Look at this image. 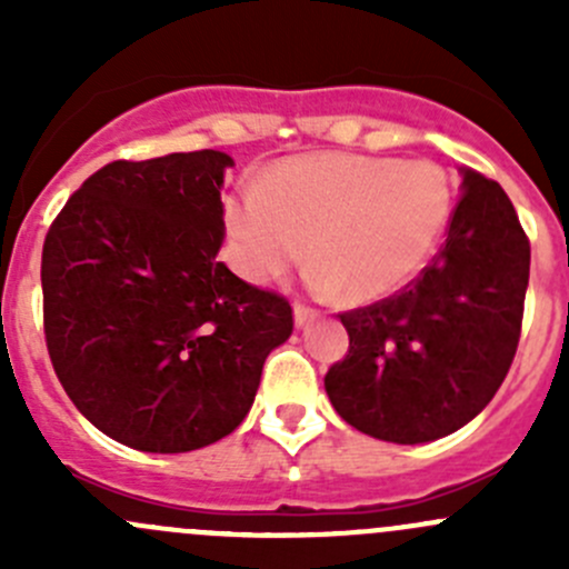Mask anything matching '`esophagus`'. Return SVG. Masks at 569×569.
<instances>
[{"instance_id": "34e87169", "label": "esophagus", "mask_w": 569, "mask_h": 569, "mask_svg": "<svg viewBox=\"0 0 569 569\" xmlns=\"http://www.w3.org/2000/svg\"><path fill=\"white\" fill-rule=\"evenodd\" d=\"M313 317H317V311H313V308L300 306V302H297V306H295V325L297 327H306Z\"/></svg>"}]
</instances>
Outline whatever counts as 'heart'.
Listing matches in <instances>:
<instances>
[{"mask_svg":"<svg viewBox=\"0 0 569 569\" xmlns=\"http://www.w3.org/2000/svg\"><path fill=\"white\" fill-rule=\"evenodd\" d=\"M455 214V181L429 159L306 153L274 164L261 189L226 203L237 269L267 283L300 263L321 295L352 302L393 295L416 278Z\"/></svg>","mask_w":569,"mask_h":569,"instance_id":"1","label":"heart"}]
</instances>
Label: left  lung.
<instances>
[{"label":"left lung","mask_w":569,"mask_h":569,"mask_svg":"<svg viewBox=\"0 0 569 569\" xmlns=\"http://www.w3.org/2000/svg\"><path fill=\"white\" fill-rule=\"evenodd\" d=\"M529 263V237L501 183L462 168L432 263L399 295L341 313L349 349L325 375L338 416L401 446L473 421L518 352Z\"/></svg>","instance_id":"1"}]
</instances>
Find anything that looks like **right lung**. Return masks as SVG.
I'll use <instances>...</instances> for the list:
<instances>
[{"label":"right lung","instance_id":"right-lung-1","mask_svg":"<svg viewBox=\"0 0 569 569\" xmlns=\"http://www.w3.org/2000/svg\"><path fill=\"white\" fill-rule=\"evenodd\" d=\"M222 151L109 162L68 198L43 242V330L57 380L118 443L151 455L231 435L291 306L217 258Z\"/></svg>","mask_w":569,"mask_h":569}]
</instances>
